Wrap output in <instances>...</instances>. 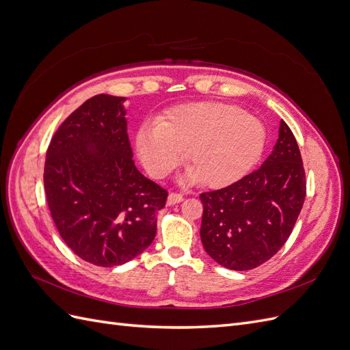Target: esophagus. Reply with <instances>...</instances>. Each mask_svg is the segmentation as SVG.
Returning <instances> with one entry per match:
<instances>
[{
	"label": "esophagus",
	"instance_id": "esophagus-1",
	"mask_svg": "<svg viewBox=\"0 0 350 350\" xmlns=\"http://www.w3.org/2000/svg\"><path fill=\"white\" fill-rule=\"evenodd\" d=\"M184 200V196L179 194V193H171L167 196V204H176V203H181Z\"/></svg>",
	"mask_w": 350,
	"mask_h": 350
}]
</instances>
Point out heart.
<instances>
[{
  "instance_id": "heart-1",
  "label": "heart",
  "mask_w": 350,
  "mask_h": 350,
  "mask_svg": "<svg viewBox=\"0 0 350 350\" xmlns=\"http://www.w3.org/2000/svg\"><path fill=\"white\" fill-rule=\"evenodd\" d=\"M264 124L235 105L200 102L169 111L162 120L144 121L135 147L153 176H165L183 161L191 165L183 184L201 181L224 187L238 181L262 156Z\"/></svg>"
}]
</instances>
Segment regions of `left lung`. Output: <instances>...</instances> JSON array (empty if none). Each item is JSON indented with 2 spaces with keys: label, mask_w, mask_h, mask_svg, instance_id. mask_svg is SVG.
Returning <instances> with one entry per match:
<instances>
[{
  "label": "left lung",
  "mask_w": 350,
  "mask_h": 350,
  "mask_svg": "<svg viewBox=\"0 0 350 350\" xmlns=\"http://www.w3.org/2000/svg\"><path fill=\"white\" fill-rule=\"evenodd\" d=\"M306 194L298 143L284 121L264 163L239 181L200 194V237L208 256L229 270L261 266L292 234Z\"/></svg>",
  "instance_id": "8db88e82"
}]
</instances>
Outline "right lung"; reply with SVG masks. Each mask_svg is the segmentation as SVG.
<instances>
[{
    "label": "right lung",
    "mask_w": 350,
    "mask_h": 350,
    "mask_svg": "<svg viewBox=\"0 0 350 350\" xmlns=\"http://www.w3.org/2000/svg\"><path fill=\"white\" fill-rule=\"evenodd\" d=\"M125 98L96 94L59 125L46 152L44 184L67 247L94 266L133 260L156 237L167 191L133 161Z\"/></svg>",
    "instance_id": "1"
}]
</instances>
